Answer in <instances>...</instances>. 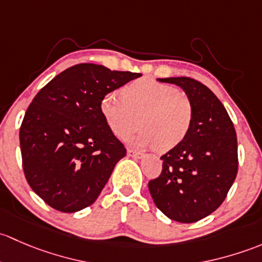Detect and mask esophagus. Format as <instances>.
Returning <instances> with one entry per match:
<instances>
[{"mask_svg": "<svg viewBox=\"0 0 262 262\" xmlns=\"http://www.w3.org/2000/svg\"><path fill=\"white\" fill-rule=\"evenodd\" d=\"M127 155L130 156V158H134V159L144 158V154L140 152V151H135V150H131V149L127 150Z\"/></svg>", "mask_w": 262, "mask_h": 262, "instance_id": "obj_1", "label": "esophagus"}]
</instances>
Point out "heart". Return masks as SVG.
<instances>
[{
  "label": "heart",
  "mask_w": 262,
  "mask_h": 262,
  "mask_svg": "<svg viewBox=\"0 0 262 262\" xmlns=\"http://www.w3.org/2000/svg\"><path fill=\"white\" fill-rule=\"evenodd\" d=\"M121 94L122 98L111 92L99 102V112L116 136H127L140 122L139 134L126 140L132 146H156L161 152L172 150L188 136L194 108L189 97L178 88L141 78L123 87Z\"/></svg>",
  "instance_id": "1"
}]
</instances>
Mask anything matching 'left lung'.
Segmentation results:
<instances>
[{
	"mask_svg": "<svg viewBox=\"0 0 262 262\" xmlns=\"http://www.w3.org/2000/svg\"><path fill=\"white\" fill-rule=\"evenodd\" d=\"M182 88L191 101L194 118L184 141L161 156L163 171L149 182L155 206L166 217L193 223L225 201L238 168L234 126L222 102L195 79L159 78Z\"/></svg>",
	"mask_w": 262,
	"mask_h": 262,
	"instance_id": "1",
	"label": "left lung"
}]
</instances>
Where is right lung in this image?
<instances>
[{
    "instance_id": "add662e5",
    "label": "right lung",
    "mask_w": 262,
    "mask_h": 262,
    "mask_svg": "<svg viewBox=\"0 0 262 262\" xmlns=\"http://www.w3.org/2000/svg\"><path fill=\"white\" fill-rule=\"evenodd\" d=\"M141 77L83 63L66 69L32 99L20 128L23 168L31 189L54 209L91 206L126 149L99 112L110 92Z\"/></svg>"
}]
</instances>
